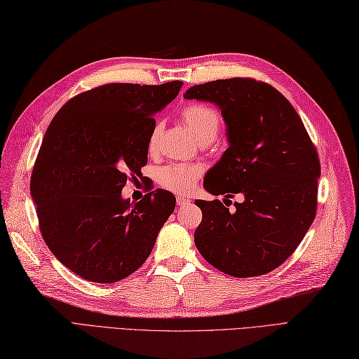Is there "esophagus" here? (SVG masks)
Here are the masks:
<instances>
[{
  "label": "esophagus",
  "instance_id": "esophagus-1",
  "mask_svg": "<svg viewBox=\"0 0 359 359\" xmlns=\"http://www.w3.org/2000/svg\"><path fill=\"white\" fill-rule=\"evenodd\" d=\"M177 204H178L180 207L189 205V204H190V199H189V198H184V196H177Z\"/></svg>",
  "mask_w": 359,
  "mask_h": 359
}]
</instances>
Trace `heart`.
Masks as SVG:
<instances>
[{
	"label": "heart",
	"mask_w": 359,
	"mask_h": 359,
	"mask_svg": "<svg viewBox=\"0 0 359 359\" xmlns=\"http://www.w3.org/2000/svg\"><path fill=\"white\" fill-rule=\"evenodd\" d=\"M186 125L195 135L198 142H204V140H215L217 130L221 126V118L213 108L205 107V104H190L182 112ZM160 133V125H156L149 137V149L155 146L156 137ZM201 168L198 165H189V164H169L164 165L158 172V182L173 194H190L191 190L196 187V182L201 177Z\"/></svg>",
	"instance_id": "1"
}]
</instances>
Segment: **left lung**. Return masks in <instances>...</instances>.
<instances>
[{
	"mask_svg": "<svg viewBox=\"0 0 359 359\" xmlns=\"http://www.w3.org/2000/svg\"><path fill=\"white\" fill-rule=\"evenodd\" d=\"M184 97L215 103L226 126L229 149L207 172L204 189L243 196L234 212L217 199L195 201L203 210L195 245L225 274H266L292 255L316 217V147L292 104L268 83L221 79L190 86Z\"/></svg>",
	"mask_w": 359,
	"mask_h": 359,
	"instance_id": "left-lung-1",
	"label": "left lung"
}]
</instances>
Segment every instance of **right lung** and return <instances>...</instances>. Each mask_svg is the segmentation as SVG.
<instances>
[{"instance_id":"add662e5","label":"right lung","mask_w":359,"mask_h":359,"mask_svg":"<svg viewBox=\"0 0 359 359\" xmlns=\"http://www.w3.org/2000/svg\"><path fill=\"white\" fill-rule=\"evenodd\" d=\"M182 82L108 83L68 100L43 135L30 195L47 247L60 264L95 283L130 276L149 257L177 199L149 191L121 196L128 175L147 163L154 116Z\"/></svg>"}]
</instances>
